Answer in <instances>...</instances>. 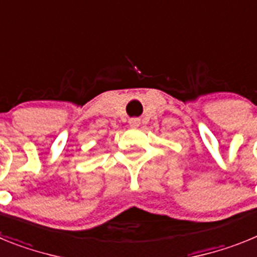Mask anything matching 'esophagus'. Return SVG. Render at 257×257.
<instances>
[{"mask_svg":"<svg viewBox=\"0 0 257 257\" xmlns=\"http://www.w3.org/2000/svg\"><path fill=\"white\" fill-rule=\"evenodd\" d=\"M131 127H139L140 126V119L139 118H131L130 121H128Z\"/></svg>","mask_w":257,"mask_h":257,"instance_id":"obj_1","label":"esophagus"}]
</instances>
